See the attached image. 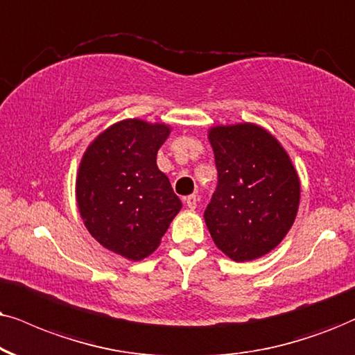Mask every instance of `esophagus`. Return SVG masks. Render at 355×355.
Here are the masks:
<instances>
[{
  "label": "esophagus",
  "mask_w": 355,
  "mask_h": 355,
  "mask_svg": "<svg viewBox=\"0 0 355 355\" xmlns=\"http://www.w3.org/2000/svg\"><path fill=\"white\" fill-rule=\"evenodd\" d=\"M185 203H187V206L190 209H195L196 205H198V196H196V195H188L187 198H185Z\"/></svg>",
  "instance_id": "1"
}]
</instances>
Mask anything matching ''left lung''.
Segmentation results:
<instances>
[{"mask_svg": "<svg viewBox=\"0 0 355 355\" xmlns=\"http://www.w3.org/2000/svg\"><path fill=\"white\" fill-rule=\"evenodd\" d=\"M208 139L218 168L205 209L214 244L236 262L262 257L293 226L300 178L280 142L260 125H214Z\"/></svg>", "mask_w": 355, "mask_h": 355, "instance_id": "obj_1", "label": "left lung"}]
</instances>
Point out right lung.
<instances>
[{
	"mask_svg": "<svg viewBox=\"0 0 355 355\" xmlns=\"http://www.w3.org/2000/svg\"><path fill=\"white\" fill-rule=\"evenodd\" d=\"M167 124L124 119L88 146L77 175V203L89 234L111 252L142 260L159 248L182 209L157 150Z\"/></svg>",
	"mask_w": 355,
	"mask_h": 355,
	"instance_id": "right-lung-1",
	"label": "right lung"
}]
</instances>
